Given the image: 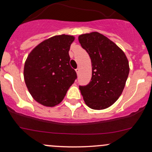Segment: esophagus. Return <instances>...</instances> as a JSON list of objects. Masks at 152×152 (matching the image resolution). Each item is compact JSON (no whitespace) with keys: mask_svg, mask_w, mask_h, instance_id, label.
<instances>
[{"mask_svg":"<svg viewBox=\"0 0 152 152\" xmlns=\"http://www.w3.org/2000/svg\"><path fill=\"white\" fill-rule=\"evenodd\" d=\"M76 73H77L78 75L79 74V72H80V70H79V67H77V68L76 69Z\"/></svg>","mask_w":152,"mask_h":152,"instance_id":"obj_1","label":"esophagus"}]
</instances>
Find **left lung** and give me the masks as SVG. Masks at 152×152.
I'll list each match as a JSON object with an SVG mask.
<instances>
[{"instance_id":"left-lung-1","label":"left lung","mask_w":152,"mask_h":152,"mask_svg":"<svg viewBox=\"0 0 152 152\" xmlns=\"http://www.w3.org/2000/svg\"><path fill=\"white\" fill-rule=\"evenodd\" d=\"M79 41L92 62L91 81L79 90L90 108L104 110L123 92L129 73L128 59L121 49L99 32L80 35Z\"/></svg>"}]
</instances>
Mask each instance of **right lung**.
Wrapping results in <instances>:
<instances>
[{
    "instance_id": "right-lung-1",
    "label": "right lung",
    "mask_w": 152,
    "mask_h": 152,
    "mask_svg": "<svg viewBox=\"0 0 152 152\" xmlns=\"http://www.w3.org/2000/svg\"><path fill=\"white\" fill-rule=\"evenodd\" d=\"M73 36L59 35L43 41L32 50L24 65V79L35 101L46 107L63 100L77 74L70 65L69 50Z\"/></svg>"
}]
</instances>
